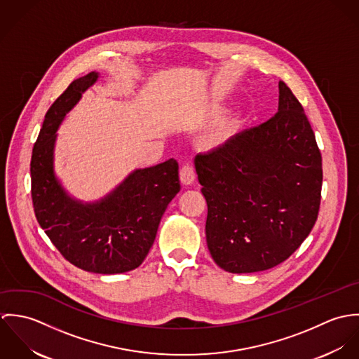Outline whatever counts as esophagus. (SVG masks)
Returning a JSON list of instances; mask_svg holds the SVG:
<instances>
[{"label":"esophagus","mask_w":359,"mask_h":359,"mask_svg":"<svg viewBox=\"0 0 359 359\" xmlns=\"http://www.w3.org/2000/svg\"><path fill=\"white\" fill-rule=\"evenodd\" d=\"M180 180L184 185H191L195 181V170L192 164L185 163L180 171Z\"/></svg>","instance_id":"34e87169"}]
</instances>
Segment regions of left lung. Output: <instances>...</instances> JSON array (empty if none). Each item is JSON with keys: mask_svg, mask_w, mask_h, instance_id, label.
Here are the masks:
<instances>
[{"mask_svg": "<svg viewBox=\"0 0 359 359\" xmlns=\"http://www.w3.org/2000/svg\"><path fill=\"white\" fill-rule=\"evenodd\" d=\"M207 202L205 239L226 272L283 262L316 221L322 157L302 103L279 81L278 113L195 157Z\"/></svg>", "mask_w": 359, "mask_h": 359, "instance_id": "obj_1", "label": "left lung"}]
</instances>
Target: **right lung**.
<instances>
[{
	"instance_id": "1",
	"label": "right lung",
	"mask_w": 359,
	"mask_h": 359,
	"mask_svg": "<svg viewBox=\"0 0 359 359\" xmlns=\"http://www.w3.org/2000/svg\"><path fill=\"white\" fill-rule=\"evenodd\" d=\"M98 77V72H91L74 80L47 111L32 154V198L40 226L62 256L84 271L111 275L142 264L181 185L178 163L168 158L134 170L95 202H83L66 192L53 165L56 131Z\"/></svg>"
}]
</instances>
